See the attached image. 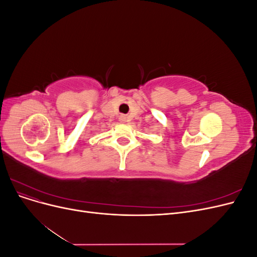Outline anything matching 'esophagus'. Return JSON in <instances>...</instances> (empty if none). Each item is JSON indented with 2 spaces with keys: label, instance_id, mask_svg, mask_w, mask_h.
<instances>
[{
  "label": "esophagus",
  "instance_id": "esophagus-1",
  "mask_svg": "<svg viewBox=\"0 0 257 257\" xmlns=\"http://www.w3.org/2000/svg\"><path fill=\"white\" fill-rule=\"evenodd\" d=\"M120 121L124 123V122H126V121H127V118H126L125 115H121V116H120Z\"/></svg>",
  "mask_w": 257,
  "mask_h": 257
}]
</instances>
